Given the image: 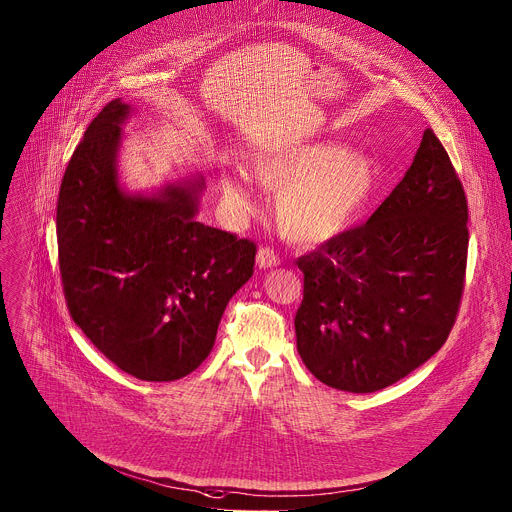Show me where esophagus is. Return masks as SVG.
Instances as JSON below:
<instances>
[{"label":"esophagus","instance_id":"obj_1","mask_svg":"<svg viewBox=\"0 0 512 512\" xmlns=\"http://www.w3.org/2000/svg\"><path fill=\"white\" fill-rule=\"evenodd\" d=\"M257 265H259L261 269H271V267H278V265H280V257H278V253H276L274 249H269V247H261V249L257 251Z\"/></svg>","mask_w":512,"mask_h":512}]
</instances>
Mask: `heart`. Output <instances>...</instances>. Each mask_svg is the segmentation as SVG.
Listing matches in <instances>:
<instances>
[{
  "mask_svg": "<svg viewBox=\"0 0 512 512\" xmlns=\"http://www.w3.org/2000/svg\"><path fill=\"white\" fill-rule=\"evenodd\" d=\"M249 170H220L224 201L238 214L257 208L255 181L280 191L276 220L282 234L300 245H317L348 230L379 187V166L370 156L333 142L265 148L251 156Z\"/></svg>",
  "mask_w": 512,
  "mask_h": 512,
  "instance_id": "1",
  "label": "heart"
}]
</instances>
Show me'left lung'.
I'll use <instances>...</instances> for the list:
<instances>
[{
  "label": "left lung",
  "instance_id": "8db88e82",
  "mask_svg": "<svg viewBox=\"0 0 512 512\" xmlns=\"http://www.w3.org/2000/svg\"><path fill=\"white\" fill-rule=\"evenodd\" d=\"M467 199L432 129L366 224L296 261L304 296L296 348L327 387L372 393L434 356L465 282Z\"/></svg>",
  "mask_w": 512,
  "mask_h": 512
}]
</instances>
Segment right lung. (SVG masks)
Returning <instances> with one entry per match:
<instances>
[{
	"instance_id": "obj_1",
	"label": "right lung",
	"mask_w": 512,
	"mask_h": 512,
	"mask_svg": "<svg viewBox=\"0 0 512 512\" xmlns=\"http://www.w3.org/2000/svg\"><path fill=\"white\" fill-rule=\"evenodd\" d=\"M131 113L121 98L111 100L65 168L59 271L74 323L102 354L140 381H177L210 356L228 300L253 276L257 249L195 218L201 175L154 193L121 185V125Z\"/></svg>"
}]
</instances>
